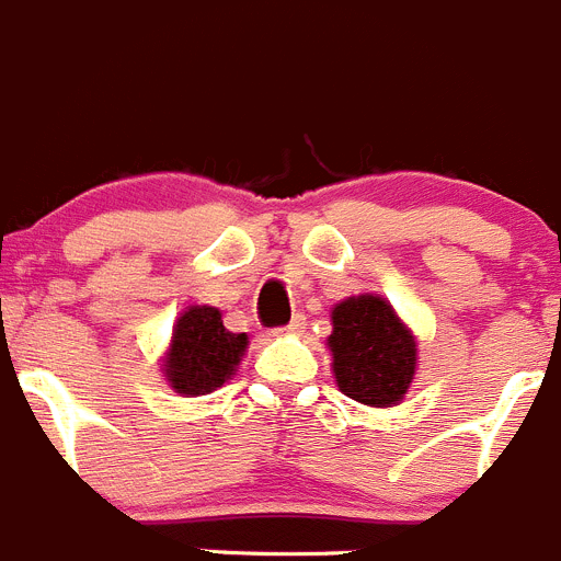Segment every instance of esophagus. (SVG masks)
Returning <instances> with one entry per match:
<instances>
[{"mask_svg":"<svg viewBox=\"0 0 561 561\" xmlns=\"http://www.w3.org/2000/svg\"><path fill=\"white\" fill-rule=\"evenodd\" d=\"M302 328H306V314H295V320H291L289 325L275 328V331H272V336H291V333H300Z\"/></svg>","mask_w":561,"mask_h":561,"instance_id":"obj_1","label":"esophagus"}]
</instances>
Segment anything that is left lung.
<instances>
[{
    "label": "left lung",
    "instance_id": "obj_1",
    "mask_svg": "<svg viewBox=\"0 0 561 561\" xmlns=\"http://www.w3.org/2000/svg\"><path fill=\"white\" fill-rule=\"evenodd\" d=\"M331 322L339 389L373 409L398 405L417 369V342L394 308L378 295L347 297L333 306Z\"/></svg>",
    "mask_w": 561,
    "mask_h": 561
}]
</instances>
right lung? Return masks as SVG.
Here are the masks:
<instances>
[{
	"instance_id": "right-lung-1",
	"label": "right lung",
	"mask_w": 561,
	"mask_h": 561,
	"mask_svg": "<svg viewBox=\"0 0 561 561\" xmlns=\"http://www.w3.org/2000/svg\"><path fill=\"white\" fill-rule=\"evenodd\" d=\"M247 351V333H230L214 306H188L172 331L163 378L178 394H208L222 387Z\"/></svg>"
}]
</instances>
